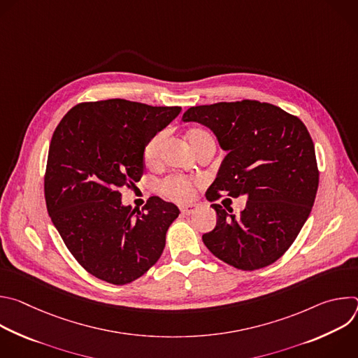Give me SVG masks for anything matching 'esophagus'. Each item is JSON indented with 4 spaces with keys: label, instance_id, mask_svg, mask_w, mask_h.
Listing matches in <instances>:
<instances>
[{
    "label": "esophagus",
    "instance_id": "34e87169",
    "mask_svg": "<svg viewBox=\"0 0 358 358\" xmlns=\"http://www.w3.org/2000/svg\"><path fill=\"white\" fill-rule=\"evenodd\" d=\"M180 210H181L182 214L189 215V214H192L194 211L198 210V203H187V206H181Z\"/></svg>",
    "mask_w": 358,
    "mask_h": 358
}]
</instances>
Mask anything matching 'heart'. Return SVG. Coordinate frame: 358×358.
I'll use <instances>...</instances> for the list:
<instances>
[{"label":"heart","instance_id":"b5f03b06","mask_svg":"<svg viewBox=\"0 0 358 358\" xmlns=\"http://www.w3.org/2000/svg\"><path fill=\"white\" fill-rule=\"evenodd\" d=\"M163 134H157L152 137L145 148H144V160L145 163L148 164H155L159 159V155H160V148H162V144H163ZM187 140L189 143V145L192 147L194 151H196L201 145H203L208 141H214L213 137L207 133L203 131L201 129H192L187 133ZM195 187V181L194 180H189V178H185V177H178V176H173V177H169L166 178L163 182H162V189L163 192L174 199V201H185L191 196L192 194V189Z\"/></svg>","mask_w":358,"mask_h":358}]
</instances>
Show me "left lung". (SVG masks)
Returning <instances> with one entry per match:
<instances>
[{"mask_svg": "<svg viewBox=\"0 0 358 358\" xmlns=\"http://www.w3.org/2000/svg\"><path fill=\"white\" fill-rule=\"evenodd\" d=\"M182 122L208 127L227 151L208 201L246 196L239 214L213 203L215 228L202 235L206 246L225 264L255 271L289 249L315 203L319 171L312 137L296 116L258 100L221 101L189 108Z\"/></svg>", "mask_w": 358, "mask_h": 358, "instance_id": "1", "label": "left lung"}]
</instances>
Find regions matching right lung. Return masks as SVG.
Returning a JSON list of instances; mask_svg holds the SVG:
<instances>
[{
  "label": "right lung",
  "mask_w": 358,
  "mask_h": 358,
  "mask_svg": "<svg viewBox=\"0 0 358 358\" xmlns=\"http://www.w3.org/2000/svg\"><path fill=\"white\" fill-rule=\"evenodd\" d=\"M180 112L109 99L72 108L55 129L45 173L46 208L90 275L126 285L162 257L180 210L159 196L133 210L123 206L120 188L140 181L147 143Z\"/></svg>",
  "instance_id": "obj_1"
}]
</instances>
